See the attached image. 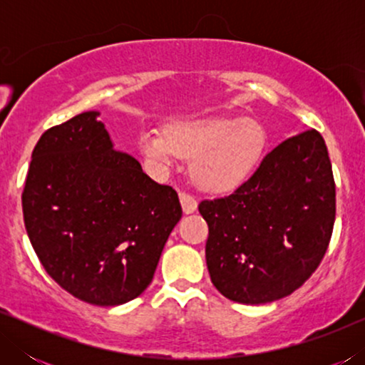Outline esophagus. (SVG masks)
<instances>
[{"mask_svg": "<svg viewBox=\"0 0 365 365\" xmlns=\"http://www.w3.org/2000/svg\"><path fill=\"white\" fill-rule=\"evenodd\" d=\"M179 201H181V207L184 214H192L197 209V201L192 196L186 192L179 194Z\"/></svg>", "mask_w": 365, "mask_h": 365, "instance_id": "esophagus-1", "label": "esophagus"}]
</instances>
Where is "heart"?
<instances>
[{
	"label": "heart",
	"mask_w": 365,
	"mask_h": 365,
	"mask_svg": "<svg viewBox=\"0 0 365 365\" xmlns=\"http://www.w3.org/2000/svg\"><path fill=\"white\" fill-rule=\"evenodd\" d=\"M138 144L144 156L163 168L181 156L192 159L194 182L206 191L224 192L247 176L262 151L264 131L252 119L212 118L176 123L168 131L146 128Z\"/></svg>",
	"instance_id": "obj_1"
}]
</instances>
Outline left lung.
I'll list each match as a JSON object with an SVG mask.
<instances>
[{"label":"left lung","instance_id":"1","mask_svg":"<svg viewBox=\"0 0 365 365\" xmlns=\"http://www.w3.org/2000/svg\"><path fill=\"white\" fill-rule=\"evenodd\" d=\"M199 212L209 276L224 297L267 304L292 294L321 264L336 221L322 136L311 129L282 141L231 196L202 201Z\"/></svg>","mask_w":365,"mask_h":365}]
</instances>
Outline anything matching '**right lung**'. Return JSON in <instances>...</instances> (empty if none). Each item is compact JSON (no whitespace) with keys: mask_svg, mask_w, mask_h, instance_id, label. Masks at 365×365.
<instances>
[{"mask_svg":"<svg viewBox=\"0 0 365 365\" xmlns=\"http://www.w3.org/2000/svg\"><path fill=\"white\" fill-rule=\"evenodd\" d=\"M99 111L48 129L31 154L24 226L46 272L94 306L136 299L182 216L178 192L116 151Z\"/></svg>","mask_w":365,"mask_h":365,"instance_id":"obj_1","label":"right lung"}]
</instances>
